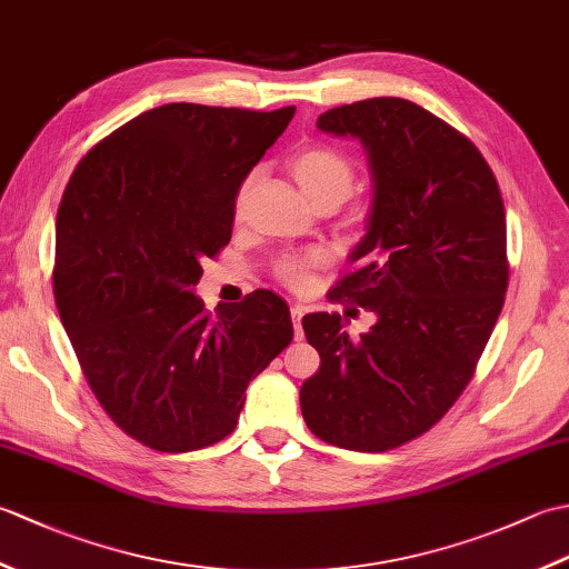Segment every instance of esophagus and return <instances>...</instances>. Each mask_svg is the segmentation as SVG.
Segmentation results:
<instances>
[{
    "instance_id": "obj_1",
    "label": "esophagus",
    "mask_w": 569,
    "mask_h": 569,
    "mask_svg": "<svg viewBox=\"0 0 569 569\" xmlns=\"http://www.w3.org/2000/svg\"><path fill=\"white\" fill-rule=\"evenodd\" d=\"M303 316H306V306H293L291 308V318H293V328H296V340H303V325H300Z\"/></svg>"
}]
</instances>
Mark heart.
<instances>
[{"mask_svg":"<svg viewBox=\"0 0 569 569\" xmlns=\"http://www.w3.org/2000/svg\"><path fill=\"white\" fill-rule=\"evenodd\" d=\"M291 171L300 190L312 204L337 208L355 186V166L342 151L322 143L300 149L291 159ZM325 263V253L310 251L303 257H283L276 263V278L291 288H303L310 281V269Z\"/></svg>","mask_w":569,"mask_h":569,"instance_id":"1","label":"heart"}]
</instances>
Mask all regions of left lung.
<instances>
[{
	"label": "left lung",
	"mask_w": 569,
	"mask_h": 569,
	"mask_svg": "<svg viewBox=\"0 0 569 569\" xmlns=\"http://www.w3.org/2000/svg\"><path fill=\"white\" fill-rule=\"evenodd\" d=\"M361 141L373 200L367 234L332 288L377 325L352 340L337 312L303 318L320 369L300 389L312 435L355 452L420 438L475 377L509 286L506 212L479 149L401 98H371L318 117Z\"/></svg>",
	"instance_id": "8db88e82"
}]
</instances>
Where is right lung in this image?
I'll return each instance as SVG.
<instances>
[{"label":"right lung","instance_id":"1","mask_svg":"<svg viewBox=\"0 0 569 569\" xmlns=\"http://www.w3.org/2000/svg\"><path fill=\"white\" fill-rule=\"evenodd\" d=\"M273 112L173 102L82 156L56 217L53 296L92 393L159 452H190L237 428L247 386L293 340L271 291L217 306L192 293L232 239L241 180L283 134Z\"/></svg>","mask_w":569,"mask_h":569}]
</instances>
